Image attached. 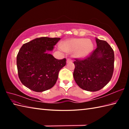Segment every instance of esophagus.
Returning a JSON list of instances; mask_svg holds the SVG:
<instances>
[{
  "instance_id": "esophagus-1",
  "label": "esophagus",
  "mask_w": 129,
  "mask_h": 129,
  "mask_svg": "<svg viewBox=\"0 0 129 129\" xmlns=\"http://www.w3.org/2000/svg\"><path fill=\"white\" fill-rule=\"evenodd\" d=\"M72 60L71 59H70V58L68 59H67V63H68V62H72Z\"/></svg>"
}]
</instances>
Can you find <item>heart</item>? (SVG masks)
I'll return each instance as SVG.
<instances>
[{
	"mask_svg": "<svg viewBox=\"0 0 129 129\" xmlns=\"http://www.w3.org/2000/svg\"><path fill=\"white\" fill-rule=\"evenodd\" d=\"M94 45L90 40L85 38H72L65 40L61 45V49L67 53H74L79 59H83L91 53Z\"/></svg>",
	"mask_w": 129,
	"mask_h": 129,
	"instance_id": "obj_1",
	"label": "heart"
}]
</instances>
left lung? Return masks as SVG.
<instances>
[{"instance_id": "left-lung-1", "label": "left lung", "mask_w": 129, "mask_h": 129, "mask_svg": "<svg viewBox=\"0 0 129 129\" xmlns=\"http://www.w3.org/2000/svg\"><path fill=\"white\" fill-rule=\"evenodd\" d=\"M97 48L83 60L75 59L73 76L78 85L85 90L96 91L110 81L114 67L113 49L105 40L96 38Z\"/></svg>"}]
</instances>
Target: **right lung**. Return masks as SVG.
<instances>
[{"instance_id": "obj_1", "label": "right lung", "mask_w": 129, "mask_h": 129, "mask_svg": "<svg viewBox=\"0 0 129 129\" xmlns=\"http://www.w3.org/2000/svg\"><path fill=\"white\" fill-rule=\"evenodd\" d=\"M59 38L41 37L23 45L16 57L19 79L33 91L42 92L53 87L66 59L58 60L51 54Z\"/></svg>"}]
</instances>
